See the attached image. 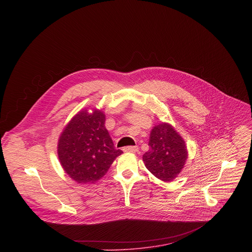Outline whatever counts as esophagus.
<instances>
[{
  "instance_id": "esophagus-1",
  "label": "esophagus",
  "mask_w": 252,
  "mask_h": 252,
  "mask_svg": "<svg viewBox=\"0 0 252 252\" xmlns=\"http://www.w3.org/2000/svg\"><path fill=\"white\" fill-rule=\"evenodd\" d=\"M123 151L126 153H136L138 151V148L137 147H125L123 149Z\"/></svg>"
}]
</instances>
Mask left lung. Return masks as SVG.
<instances>
[{"instance_id":"8db88e82","label":"left lung","mask_w":252,"mask_h":252,"mask_svg":"<svg viewBox=\"0 0 252 252\" xmlns=\"http://www.w3.org/2000/svg\"><path fill=\"white\" fill-rule=\"evenodd\" d=\"M149 146V152L142 157L145 165L161 181L171 182L188 158L185 140L170 125L162 123L153 128Z\"/></svg>"}]
</instances>
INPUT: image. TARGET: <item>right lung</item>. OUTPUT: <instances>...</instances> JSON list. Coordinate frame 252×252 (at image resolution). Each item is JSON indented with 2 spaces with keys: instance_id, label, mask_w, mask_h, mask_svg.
<instances>
[{
  "instance_id": "1",
  "label": "right lung",
  "mask_w": 252,
  "mask_h": 252,
  "mask_svg": "<svg viewBox=\"0 0 252 252\" xmlns=\"http://www.w3.org/2000/svg\"><path fill=\"white\" fill-rule=\"evenodd\" d=\"M102 112L87 110L76 115L59 139L58 155L64 171L79 184H92L102 177L122 155L104 126Z\"/></svg>"
}]
</instances>
